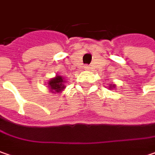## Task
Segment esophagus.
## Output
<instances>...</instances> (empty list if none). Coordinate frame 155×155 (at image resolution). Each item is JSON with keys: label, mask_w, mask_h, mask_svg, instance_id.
<instances>
[{"label": "esophagus", "mask_w": 155, "mask_h": 155, "mask_svg": "<svg viewBox=\"0 0 155 155\" xmlns=\"http://www.w3.org/2000/svg\"><path fill=\"white\" fill-rule=\"evenodd\" d=\"M84 69H85V70H87V71L89 70V69H90V67L87 65V66H85V67H84Z\"/></svg>", "instance_id": "obj_1"}]
</instances>
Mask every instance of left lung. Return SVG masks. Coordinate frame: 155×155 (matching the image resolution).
Here are the masks:
<instances>
[{
  "label": "left lung",
  "mask_w": 155,
  "mask_h": 155,
  "mask_svg": "<svg viewBox=\"0 0 155 155\" xmlns=\"http://www.w3.org/2000/svg\"><path fill=\"white\" fill-rule=\"evenodd\" d=\"M115 87H116L115 84H109V86H108L107 87H108L110 90H112V89H115Z\"/></svg>",
  "instance_id": "8db88e82"
}]
</instances>
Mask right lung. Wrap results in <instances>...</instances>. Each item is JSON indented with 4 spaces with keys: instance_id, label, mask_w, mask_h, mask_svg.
<instances>
[{
    "instance_id": "1",
    "label": "right lung",
    "mask_w": 155,
    "mask_h": 155,
    "mask_svg": "<svg viewBox=\"0 0 155 155\" xmlns=\"http://www.w3.org/2000/svg\"><path fill=\"white\" fill-rule=\"evenodd\" d=\"M67 82V81L65 80L63 76H61V74H56V76L50 79L47 83H48V89L51 93H57L59 94L60 92L65 89L66 86L65 83Z\"/></svg>"
}]
</instances>
